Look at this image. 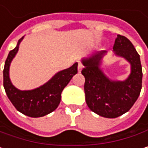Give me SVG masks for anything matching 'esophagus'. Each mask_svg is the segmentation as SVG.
Segmentation results:
<instances>
[{
  "mask_svg": "<svg viewBox=\"0 0 148 148\" xmlns=\"http://www.w3.org/2000/svg\"><path fill=\"white\" fill-rule=\"evenodd\" d=\"M83 64H81V63H78V65H77V69H78V71H79V72H81V71L83 70Z\"/></svg>",
  "mask_w": 148,
  "mask_h": 148,
  "instance_id": "1",
  "label": "esophagus"
}]
</instances>
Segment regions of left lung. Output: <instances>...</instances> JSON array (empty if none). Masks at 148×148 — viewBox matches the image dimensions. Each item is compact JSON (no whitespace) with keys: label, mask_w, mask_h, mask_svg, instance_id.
Here are the masks:
<instances>
[{"label":"left lung","mask_w":148,"mask_h":148,"mask_svg":"<svg viewBox=\"0 0 148 148\" xmlns=\"http://www.w3.org/2000/svg\"><path fill=\"white\" fill-rule=\"evenodd\" d=\"M113 51L131 65V73L125 81H112L100 69L101 60L106 51L83 60L85 67L82 70L85 77V100L88 108L108 119L118 118L133 106L140 95L142 83L140 55L131 42L125 36L118 35Z\"/></svg>","instance_id":"1"}]
</instances>
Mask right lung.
<instances>
[{"label":"right lung","instance_id":"1","mask_svg":"<svg viewBox=\"0 0 148 148\" xmlns=\"http://www.w3.org/2000/svg\"><path fill=\"white\" fill-rule=\"evenodd\" d=\"M22 39L23 37L18 40L16 47L10 51L6 60L3 70V86L10 101L18 112L31 118L43 117L58 107L64 88L77 73V63L58 72L47 83L36 89L18 90L10 81L9 66Z\"/></svg>","mask_w":148,"mask_h":148}]
</instances>
